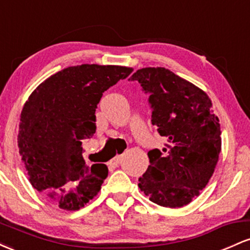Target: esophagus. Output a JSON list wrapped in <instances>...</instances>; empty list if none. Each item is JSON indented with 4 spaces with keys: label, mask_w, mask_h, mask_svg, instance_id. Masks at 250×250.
Wrapping results in <instances>:
<instances>
[{
    "label": "esophagus",
    "mask_w": 250,
    "mask_h": 250,
    "mask_svg": "<svg viewBox=\"0 0 250 250\" xmlns=\"http://www.w3.org/2000/svg\"><path fill=\"white\" fill-rule=\"evenodd\" d=\"M123 155H116L114 159H111L110 161H109V166H111V167H116L117 165H119L120 161H121Z\"/></svg>",
    "instance_id": "34e87169"
}]
</instances>
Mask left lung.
<instances>
[{"mask_svg":"<svg viewBox=\"0 0 250 250\" xmlns=\"http://www.w3.org/2000/svg\"><path fill=\"white\" fill-rule=\"evenodd\" d=\"M149 94L151 123L168 140L148 153L149 167L139 188L167 208L187 206L210 180L221 153V128L202 89L162 67L136 70L130 77Z\"/></svg>","mask_w":250,"mask_h":250,"instance_id":"8db88e82","label":"left lung"}]
</instances>
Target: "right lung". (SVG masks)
<instances>
[{
	"label": "right lung",
	"mask_w": 250,
	"mask_h": 250,
	"mask_svg": "<svg viewBox=\"0 0 250 250\" xmlns=\"http://www.w3.org/2000/svg\"><path fill=\"white\" fill-rule=\"evenodd\" d=\"M133 68L81 64L54 74L30 94L21 113L19 143L31 186L64 210H79L99 194L107 166L83 159V140L96 131L97 103Z\"/></svg>",
	"instance_id": "obj_1"
}]
</instances>
